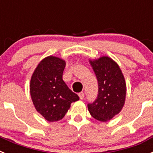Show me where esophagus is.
<instances>
[{"instance_id":"esophagus-1","label":"esophagus","mask_w":153,"mask_h":153,"mask_svg":"<svg viewBox=\"0 0 153 153\" xmlns=\"http://www.w3.org/2000/svg\"><path fill=\"white\" fill-rule=\"evenodd\" d=\"M79 97L80 100H83V98H84V93H83V92H81V93H79Z\"/></svg>"}]
</instances>
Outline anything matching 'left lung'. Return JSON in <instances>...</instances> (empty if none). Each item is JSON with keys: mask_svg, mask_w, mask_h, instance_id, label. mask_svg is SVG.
Returning <instances> with one entry per match:
<instances>
[{"mask_svg": "<svg viewBox=\"0 0 153 153\" xmlns=\"http://www.w3.org/2000/svg\"><path fill=\"white\" fill-rule=\"evenodd\" d=\"M98 80V96L88 103L92 117L101 122H107L118 114L125 103L126 85L119 65L108 56L90 60Z\"/></svg>", "mask_w": 153, "mask_h": 153, "instance_id": "left-lung-1", "label": "left lung"}]
</instances>
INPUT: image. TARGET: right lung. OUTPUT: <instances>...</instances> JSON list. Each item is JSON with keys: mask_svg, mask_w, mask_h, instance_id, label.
<instances>
[{"mask_svg": "<svg viewBox=\"0 0 153 153\" xmlns=\"http://www.w3.org/2000/svg\"><path fill=\"white\" fill-rule=\"evenodd\" d=\"M66 62L49 56L40 62L31 76L30 92L36 111L49 122L63 118L72 102L79 100L63 80Z\"/></svg>", "mask_w": 153, "mask_h": 153, "instance_id": "add662e5", "label": "right lung"}]
</instances>
